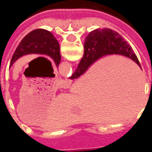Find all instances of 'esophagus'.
<instances>
[{
  "label": "esophagus",
  "mask_w": 152,
  "mask_h": 152,
  "mask_svg": "<svg viewBox=\"0 0 152 152\" xmlns=\"http://www.w3.org/2000/svg\"><path fill=\"white\" fill-rule=\"evenodd\" d=\"M71 84H72V80L69 79L63 80V81H62V86H63V87H65V88L69 87V86H71Z\"/></svg>",
  "instance_id": "esophagus-1"
}]
</instances>
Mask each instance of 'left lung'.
Here are the masks:
<instances>
[{"mask_svg":"<svg viewBox=\"0 0 152 152\" xmlns=\"http://www.w3.org/2000/svg\"><path fill=\"white\" fill-rule=\"evenodd\" d=\"M29 53L48 55L53 58L57 66H58L61 61L58 40L51 32L45 29H36L29 32L20 41L13 54L10 66H11L20 57Z\"/></svg>","mask_w":152,"mask_h":152,"instance_id":"left-lung-1","label":"left lung"}]
</instances>
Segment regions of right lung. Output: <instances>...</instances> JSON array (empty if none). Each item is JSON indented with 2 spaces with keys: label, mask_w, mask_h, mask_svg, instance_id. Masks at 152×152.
<instances>
[{
  "label": "right lung",
  "mask_w": 152,
  "mask_h": 152,
  "mask_svg": "<svg viewBox=\"0 0 152 152\" xmlns=\"http://www.w3.org/2000/svg\"><path fill=\"white\" fill-rule=\"evenodd\" d=\"M114 53L128 57L141 66L134 50L118 32L108 28L94 30L86 38L83 58L80 62L77 69L70 79L78 78L83 73L86 72V70L94 62L102 56Z\"/></svg>",
  "instance_id": "right-lung-1"
}]
</instances>
